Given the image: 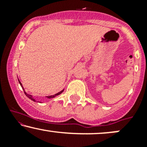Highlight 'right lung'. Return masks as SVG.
<instances>
[{
	"label": "right lung",
	"mask_w": 147,
	"mask_h": 147,
	"mask_svg": "<svg viewBox=\"0 0 147 147\" xmlns=\"http://www.w3.org/2000/svg\"><path fill=\"white\" fill-rule=\"evenodd\" d=\"M18 82H19V83H20V84H21V86H22V84H21V82H20V81L18 80ZM22 88H23V86H22ZM23 91H24V92H25V95L27 96V97H28V98H30V99H31V100H32V101H34V102H36V100H35L32 97V95H28V94H27L26 92H25V90H24V89H23ZM63 90H62V91H61V92H58V93H57V94H55V95H50V96H48V97H48V98H53V97H56V96H57V95H60L61 93H62V92H63Z\"/></svg>",
	"instance_id": "1"
}]
</instances>
